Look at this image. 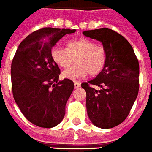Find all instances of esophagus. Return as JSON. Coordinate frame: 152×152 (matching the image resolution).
I'll use <instances>...</instances> for the list:
<instances>
[{
  "label": "esophagus",
  "mask_w": 152,
  "mask_h": 152,
  "mask_svg": "<svg viewBox=\"0 0 152 152\" xmlns=\"http://www.w3.org/2000/svg\"><path fill=\"white\" fill-rule=\"evenodd\" d=\"M80 86V84L78 81H75L74 82V87L75 88H79Z\"/></svg>",
  "instance_id": "1"
}]
</instances>
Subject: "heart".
Returning a JSON list of instances; mask_svg holds the SVG:
<instances>
[{
    "mask_svg": "<svg viewBox=\"0 0 152 152\" xmlns=\"http://www.w3.org/2000/svg\"><path fill=\"white\" fill-rule=\"evenodd\" d=\"M50 55L57 64L64 68L70 67L76 58V65L63 72V76L69 80L82 78L88 74L96 76L103 70L107 57L103 47L88 39L67 42V48L53 47Z\"/></svg>",
    "mask_w": 152,
    "mask_h": 152,
    "instance_id": "1",
    "label": "heart"
}]
</instances>
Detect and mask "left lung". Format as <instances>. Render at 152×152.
I'll return each mask as SVG.
<instances>
[{
    "label": "left lung",
    "instance_id": "obj_1",
    "mask_svg": "<svg viewBox=\"0 0 152 152\" xmlns=\"http://www.w3.org/2000/svg\"><path fill=\"white\" fill-rule=\"evenodd\" d=\"M83 34L102 42L107 55L103 70L96 78L81 84L86 92L88 115L97 127L113 128L127 118L138 96L139 60L129 42L114 30L101 28Z\"/></svg>",
    "mask_w": 152,
    "mask_h": 152
}]
</instances>
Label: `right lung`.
<instances>
[{
  "mask_svg": "<svg viewBox=\"0 0 152 152\" xmlns=\"http://www.w3.org/2000/svg\"><path fill=\"white\" fill-rule=\"evenodd\" d=\"M76 30L45 27L20 43L11 64L14 101L25 118L39 127L51 128L61 122L65 105L74 89L69 79L59 81L60 69L50 50L66 34Z\"/></svg>",
  "mask_w": 152,
  "mask_h": 152,
  "instance_id": "right-lung-1",
  "label": "right lung"
}]
</instances>
